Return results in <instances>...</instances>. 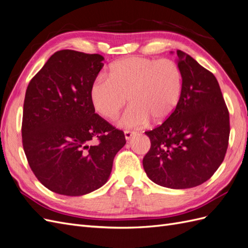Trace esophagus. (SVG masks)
I'll use <instances>...</instances> for the list:
<instances>
[{"label": "esophagus", "mask_w": 248, "mask_h": 248, "mask_svg": "<svg viewBox=\"0 0 248 248\" xmlns=\"http://www.w3.org/2000/svg\"><path fill=\"white\" fill-rule=\"evenodd\" d=\"M124 134H125V139H126V140H129L134 134H136V132L134 131H128V130H126L125 132H124Z\"/></svg>", "instance_id": "34e87169"}]
</instances>
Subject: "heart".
Here are the masks:
<instances>
[{"label":"heart","mask_w":248,"mask_h":248,"mask_svg":"<svg viewBox=\"0 0 248 248\" xmlns=\"http://www.w3.org/2000/svg\"><path fill=\"white\" fill-rule=\"evenodd\" d=\"M183 74L171 59L131 57L109 66L108 78H96L90 100L99 116L112 120L127 102L131 106L118 120L122 128H140L150 120L160 124L174 114L181 100Z\"/></svg>","instance_id":"heart-1"}]
</instances>
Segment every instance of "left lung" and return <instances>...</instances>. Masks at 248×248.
I'll use <instances>...</instances> for the list:
<instances>
[{
  "label": "left lung",
  "instance_id": "obj_1",
  "mask_svg": "<svg viewBox=\"0 0 248 248\" xmlns=\"http://www.w3.org/2000/svg\"><path fill=\"white\" fill-rule=\"evenodd\" d=\"M183 91L167 121L145 133L151 148L142 159L150 180L172 189L191 188L212 177L227 153L230 117L213 73L177 50Z\"/></svg>",
  "mask_w": 248,
  "mask_h": 248
}]
</instances>
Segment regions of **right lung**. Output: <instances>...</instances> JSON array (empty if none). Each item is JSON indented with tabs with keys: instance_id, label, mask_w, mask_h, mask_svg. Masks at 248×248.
<instances>
[{
	"instance_id": "add662e5",
	"label": "right lung",
	"mask_w": 248,
	"mask_h": 248,
	"mask_svg": "<svg viewBox=\"0 0 248 248\" xmlns=\"http://www.w3.org/2000/svg\"><path fill=\"white\" fill-rule=\"evenodd\" d=\"M103 61L97 54L57 51L27 88L21 137L28 162L42 185L63 196H84L106 184L126 144L90 100Z\"/></svg>"
}]
</instances>
